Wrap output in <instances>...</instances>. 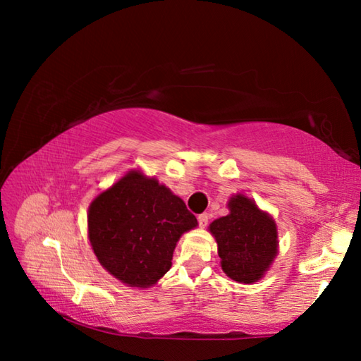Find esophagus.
<instances>
[{
    "instance_id": "esophagus-1",
    "label": "esophagus",
    "mask_w": 361,
    "mask_h": 361,
    "mask_svg": "<svg viewBox=\"0 0 361 361\" xmlns=\"http://www.w3.org/2000/svg\"><path fill=\"white\" fill-rule=\"evenodd\" d=\"M209 218H210L209 213H200V215L197 216V221H199L200 228H205V226L209 224Z\"/></svg>"
}]
</instances>
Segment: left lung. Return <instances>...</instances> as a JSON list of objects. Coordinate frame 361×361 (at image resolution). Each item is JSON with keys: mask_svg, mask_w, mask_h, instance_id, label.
I'll return each instance as SVG.
<instances>
[{"mask_svg": "<svg viewBox=\"0 0 361 361\" xmlns=\"http://www.w3.org/2000/svg\"><path fill=\"white\" fill-rule=\"evenodd\" d=\"M228 207L229 215L210 224L221 269L235 282L253 283L264 276L277 256V226L269 213L243 194L231 197Z\"/></svg>", "mask_w": 361, "mask_h": 361, "instance_id": "8db88e82", "label": "left lung"}]
</instances>
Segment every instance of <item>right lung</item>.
I'll use <instances>...</instances> for the list:
<instances>
[{
    "mask_svg": "<svg viewBox=\"0 0 361 361\" xmlns=\"http://www.w3.org/2000/svg\"><path fill=\"white\" fill-rule=\"evenodd\" d=\"M195 226L197 219L178 195L140 170L97 195L87 213L97 259L122 283L138 288L169 272L176 242Z\"/></svg>",
    "mask_w": 361,
    "mask_h": 361,
    "instance_id": "1",
    "label": "right lung"
}]
</instances>
